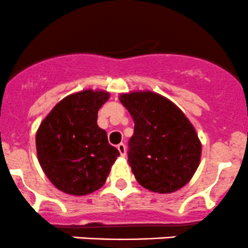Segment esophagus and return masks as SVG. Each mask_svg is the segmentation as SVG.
<instances>
[{"mask_svg":"<svg viewBox=\"0 0 248 248\" xmlns=\"http://www.w3.org/2000/svg\"><path fill=\"white\" fill-rule=\"evenodd\" d=\"M117 148H118L121 155L125 156V154H126V147H125V144L124 143H119L118 146H117Z\"/></svg>","mask_w":248,"mask_h":248,"instance_id":"34e87169","label":"esophagus"}]
</instances>
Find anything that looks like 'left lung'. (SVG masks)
<instances>
[{
  "label": "left lung",
  "mask_w": 248,
  "mask_h": 248,
  "mask_svg": "<svg viewBox=\"0 0 248 248\" xmlns=\"http://www.w3.org/2000/svg\"><path fill=\"white\" fill-rule=\"evenodd\" d=\"M119 100L135 123L127 161L137 182L161 194L185 187L202 156V142L189 119L153 92L121 94Z\"/></svg>",
  "instance_id": "obj_1"
}]
</instances>
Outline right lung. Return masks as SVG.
<instances>
[{
	"label": "right lung",
	"instance_id": "add662e5",
	"mask_svg": "<svg viewBox=\"0 0 248 248\" xmlns=\"http://www.w3.org/2000/svg\"><path fill=\"white\" fill-rule=\"evenodd\" d=\"M109 93L87 89L54 106L36 132L42 170L61 192L87 195L105 185L119 152L97 125V112Z\"/></svg>",
	"mask_w": 248,
	"mask_h": 248
}]
</instances>
